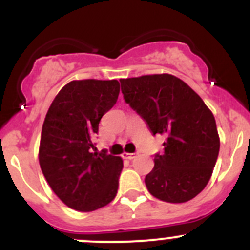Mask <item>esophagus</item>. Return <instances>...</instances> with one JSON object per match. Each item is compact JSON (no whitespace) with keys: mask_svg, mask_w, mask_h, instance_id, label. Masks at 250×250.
<instances>
[{"mask_svg":"<svg viewBox=\"0 0 250 250\" xmlns=\"http://www.w3.org/2000/svg\"><path fill=\"white\" fill-rule=\"evenodd\" d=\"M122 158H123V159L132 160V159H134V158H136V154H134V153H123Z\"/></svg>","mask_w":250,"mask_h":250,"instance_id":"obj_1","label":"esophagus"}]
</instances>
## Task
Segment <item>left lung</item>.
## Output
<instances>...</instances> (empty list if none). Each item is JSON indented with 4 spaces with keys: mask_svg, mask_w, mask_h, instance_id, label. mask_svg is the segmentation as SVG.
I'll return each instance as SVG.
<instances>
[{
    "mask_svg": "<svg viewBox=\"0 0 250 250\" xmlns=\"http://www.w3.org/2000/svg\"><path fill=\"white\" fill-rule=\"evenodd\" d=\"M127 104L153 134L165 137L164 153L146 176L149 192L170 204L199 195L211 179L220 136L211 109L186 83L170 74L121 79Z\"/></svg>",
    "mask_w": 250,
    "mask_h": 250,
    "instance_id": "obj_1",
    "label": "left lung"
}]
</instances>
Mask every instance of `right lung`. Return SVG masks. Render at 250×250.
Returning <instances> with one entry per match:
<instances>
[{
    "mask_svg": "<svg viewBox=\"0 0 250 250\" xmlns=\"http://www.w3.org/2000/svg\"><path fill=\"white\" fill-rule=\"evenodd\" d=\"M120 95L117 80H74L51 102L39 144V164L51 190L67 207L91 212L116 197L121 157L92 153L102 116Z\"/></svg>",
    "mask_w": 250,
    "mask_h": 250,
    "instance_id": "obj_1",
    "label": "right lung"
}]
</instances>
